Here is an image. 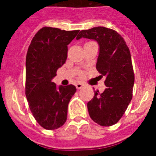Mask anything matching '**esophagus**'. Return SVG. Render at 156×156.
<instances>
[{"mask_svg":"<svg viewBox=\"0 0 156 156\" xmlns=\"http://www.w3.org/2000/svg\"><path fill=\"white\" fill-rule=\"evenodd\" d=\"M83 86H84V84L82 83H76V87L77 89H80V88H82Z\"/></svg>","mask_w":156,"mask_h":156,"instance_id":"34e87169","label":"esophagus"}]
</instances>
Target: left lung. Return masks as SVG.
I'll list each match as a JSON object with an SVG mask.
<instances>
[{
    "instance_id": "8db88e82",
    "label": "left lung",
    "mask_w": 156,
    "mask_h": 156,
    "mask_svg": "<svg viewBox=\"0 0 156 156\" xmlns=\"http://www.w3.org/2000/svg\"><path fill=\"white\" fill-rule=\"evenodd\" d=\"M94 40L99 45L96 69L106 77L107 87L102 93L94 91L87 103L92 120L102 126L115 124L124 114L133 95L134 73L129 48L115 30L103 27L82 30L76 37Z\"/></svg>"
}]
</instances>
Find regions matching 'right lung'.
Masks as SVG:
<instances>
[{
  "mask_svg": "<svg viewBox=\"0 0 156 156\" xmlns=\"http://www.w3.org/2000/svg\"><path fill=\"white\" fill-rule=\"evenodd\" d=\"M80 30L43 27L34 37L26 59L25 93L29 107L42 127L53 130L67 119L68 105L76 91L74 85L58 87L52 79L65 64L68 46Z\"/></svg>",
  "mask_w": 156,
  "mask_h": 156,
  "instance_id": "right-lung-1",
  "label": "right lung"
}]
</instances>
